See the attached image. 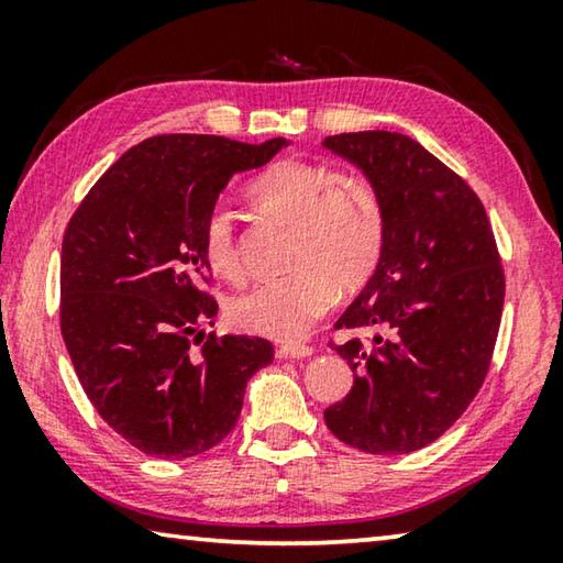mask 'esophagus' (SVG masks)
<instances>
[{
	"label": "esophagus",
	"instance_id": "34e87169",
	"mask_svg": "<svg viewBox=\"0 0 563 563\" xmlns=\"http://www.w3.org/2000/svg\"><path fill=\"white\" fill-rule=\"evenodd\" d=\"M280 357H292V360H300V357H310L312 355V347L305 345V342H285L278 350Z\"/></svg>",
	"mask_w": 563,
	"mask_h": 563
}]
</instances>
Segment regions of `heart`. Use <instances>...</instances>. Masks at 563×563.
Listing matches in <instances>:
<instances>
[{"label":"heart","mask_w":563,"mask_h":563,"mask_svg":"<svg viewBox=\"0 0 563 563\" xmlns=\"http://www.w3.org/2000/svg\"><path fill=\"white\" fill-rule=\"evenodd\" d=\"M247 194L265 216L292 225L285 258L290 273L233 298L228 320L251 335L295 340L325 316L335 288L352 292L373 278L387 235L383 198L369 180L310 161L273 164ZM201 251L218 278H243L241 238L225 206L208 211Z\"/></svg>","instance_id":"obj_1"}]
</instances>
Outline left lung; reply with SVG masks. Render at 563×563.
I'll use <instances>...</instances> for the list:
<instances>
[{
    "mask_svg": "<svg viewBox=\"0 0 563 563\" xmlns=\"http://www.w3.org/2000/svg\"><path fill=\"white\" fill-rule=\"evenodd\" d=\"M322 146L367 176L387 218L377 271L335 322L377 335L332 345L355 383L325 422L360 452L409 454L450 430L487 377L504 308L497 241L464 178L405 133Z\"/></svg>",
    "mask_w": 563,
    "mask_h": 563,
    "instance_id": "1",
    "label": "left lung"
}]
</instances>
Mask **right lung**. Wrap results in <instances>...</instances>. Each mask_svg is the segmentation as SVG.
<instances>
[{
    "instance_id": "right-lung-1",
    "label": "right lung",
    "mask_w": 563,
    "mask_h": 563,
    "mask_svg": "<svg viewBox=\"0 0 563 563\" xmlns=\"http://www.w3.org/2000/svg\"><path fill=\"white\" fill-rule=\"evenodd\" d=\"M283 146L206 133L146 139L93 184L66 225V350L103 422L144 454L186 460L225 440L247 379L273 362L263 338L203 340L218 302L203 290L211 268L201 231L228 180Z\"/></svg>"
}]
</instances>
